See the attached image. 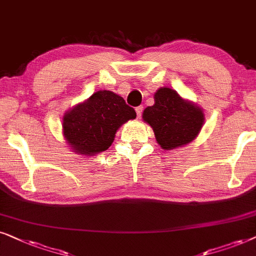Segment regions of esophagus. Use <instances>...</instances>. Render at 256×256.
<instances>
[{"label":"esophagus","mask_w":256,"mask_h":256,"mask_svg":"<svg viewBox=\"0 0 256 256\" xmlns=\"http://www.w3.org/2000/svg\"><path fill=\"white\" fill-rule=\"evenodd\" d=\"M142 110H144V108H142V105H140V106H137V108H136V112H137V117H138V118H140V117H142Z\"/></svg>","instance_id":"obj_1"}]
</instances>
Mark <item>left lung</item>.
Instances as JSON below:
<instances>
[{"instance_id":"1","label":"left lung","mask_w":256,"mask_h":256,"mask_svg":"<svg viewBox=\"0 0 256 256\" xmlns=\"http://www.w3.org/2000/svg\"><path fill=\"white\" fill-rule=\"evenodd\" d=\"M142 119L153 128L162 148L174 150L196 138L205 114L202 108L184 100L176 91L160 88L154 94V104L142 112Z\"/></svg>"}]
</instances>
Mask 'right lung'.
<instances>
[{"instance_id": "right-lung-1", "label": "right lung", "mask_w": 256, "mask_h": 256, "mask_svg": "<svg viewBox=\"0 0 256 256\" xmlns=\"http://www.w3.org/2000/svg\"><path fill=\"white\" fill-rule=\"evenodd\" d=\"M136 117L124 98L100 90L64 114L63 134L74 152L94 156L110 148L118 128Z\"/></svg>"}]
</instances>
